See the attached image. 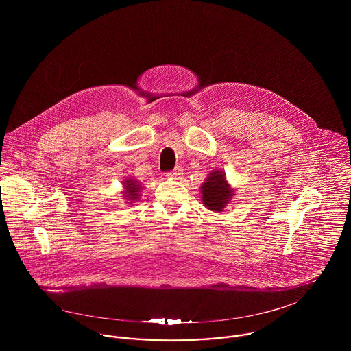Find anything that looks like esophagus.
Here are the masks:
<instances>
[{"label":"esophagus","instance_id":"esophagus-1","mask_svg":"<svg viewBox=\"0 0 351 351\" xmlns=\"http://www.w3.org/2000/svg\"><path fill=\"white\" fill-rule=\"evenodd\" d=\"M181 176H182V170H181V167H177L176 170H173V171L167 173V177L174 178V180H178Z\"/></svg>","mask_w":351,"mask_h":351}]
</instances>
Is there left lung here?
Here are the masks:
<instances>
[{"label": "left lung", "instance_id": "1", "mask_svg": "<svg viewBox=\"0 0 351 351\" xmlns=\"http://www.w3.org/2000/svg\"><path fill=\"white\" fill-rule=\"evenodd\" d=\"M234 189L228 185L226 174L220 170H215L208 174L205 182L201 186L202 204L215 212H223L228 201L234 196Z\"/></svg>", "mask_w": 351, "mask_h": 351}]
</instances>
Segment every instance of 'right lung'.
Instances as JSON below:
<instances>
[{
  "label": "right lung",
  "mask_w": 351,
  "mask_h": 351,
  "mask_svg": "<svg viewBox=\"0 0 351 351\" xmlns=\"http://www.w3.org/2000/svg\"><path fill=\"white\" fill-rule=\"evenodd\" d=\"M124 188L125 191L123 192L125 195V200H138L139 199V192H141V185L135 180H127L124 181Z\"/></svg>",
  "instance_id": "right-lung-1"
}]
</instances>
